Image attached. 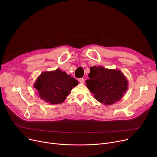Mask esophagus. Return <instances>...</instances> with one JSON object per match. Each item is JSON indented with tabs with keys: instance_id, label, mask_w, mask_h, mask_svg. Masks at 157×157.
<instances>
[{
	"instance_id": "1",
	"label": "esophagus",
	"mask_w": 157,
	"mask_h": 157,
	"mask_svg": "<svg viewBox=\"0 0 157 157\" xmlns=\"http://www.w3.org/2000/svg\"><path fill=\"white\" fill-rule=\"evenodd\" d=\"M78 81L80 83H82V84L84 83V82H85V79L83 78H80L78 79Z\"/></svg>"
}]
</instances>
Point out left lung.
I'll use <instances>...</instances> for the list:
<instances>
[{
  "label": "left lung",
  "mask_w": 157,
  "mask_h": 157,
  "mask_svg": "<svg viewBox=\"0 0 157 157\" xmlns=\"http://www.w3.org/2000/svg\"><path fill=\"white\" fill-rule=\"evenodd\" d=\"M87 88L97 101L105 105L119 101L128 89V81L119 69H106L102 66L90 68Z\"/></svg>",
  "instance_id": "obj_1"
}]
</instances>
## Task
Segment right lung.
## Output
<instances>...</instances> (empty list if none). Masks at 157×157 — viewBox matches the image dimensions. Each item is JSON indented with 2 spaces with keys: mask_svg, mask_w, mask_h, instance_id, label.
Returning a JSON list of instances; mask_svg holds the SVG:
<instances>
[{
  "mask_svg": "<svg viewBox=\"0 0 157 157\" xmlns=\"http://www.w3.org/2000/svg\"><path fill=\"white\" fill-rule=\"evenodd\" d=\"M78 85V81L65 72L57 69L55 71H44L36 79L34 87L39 97L51 104L64 102L72 88Z\"/></svg>",
  "mask_w": 157,
  "mask_h": 157,
  "instance_id": "add662e5",
  "label": "right lung"
}]
</instances>
